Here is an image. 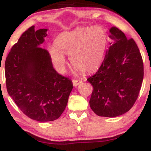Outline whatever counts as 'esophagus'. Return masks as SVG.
Instances as JSON below:
<instances>
[{
  "label": "esophagus",
  "mask_w": 151,
  "mask_h": 151,
  "mask_svg": "<svg viewBox=\"0 0 151 151\" xmlns=\"http://www.w3.org/2000/svg\"><path fill=\"white\" fill-rule=\"evenodd\" d=\"M72 82H73V85L76 86L79 85V84H81V83L82 82V80H81V79H74V80L72 81Z\"/></svg>",
  "instance_id": "1"
}]
</instances>
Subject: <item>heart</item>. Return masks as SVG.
Returning <instances> with one entry per match:
<instances>
[{
	"label": "heart",
	"instance_id": "b5f03b06",
	"mask_svg": "<svg viewBox=\"0 0 151 151\" xmlns=\"http://www.w3.org/2000/svg\"><path fill=\"white\" fill-rule=\"evenodd\" d=\"M108 42V35L101 26L79 27L60 34L55 45L48 47V51L60 72L65 70L66 55L70 56L71 64L76 69L83 73H91L103 62Z\"/></svg>",
	"mask_w": 151,
	"mask_h": 151
}]
</instances>
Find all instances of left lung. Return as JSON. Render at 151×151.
Segmentation results:
<instances>
[{
	"instance_id": "obj_1",
	"label": "left lung",
	"mask_w": 151,
	"mask_h": 151,
	"mask_svg": "<svg viewBox=\"0 0 151 151\" xmlns=\"http://www.w3.org/2000/svg\"><path fill=\"white\" fill-rule=\"evenodd\" d=\"M112 40L104 60L96 74L88 78L93 86L89 100L96 115L116 117L126 113L138 99L143 79V62L133 38L113 27Z\"/></svg>"
}]
</instances>
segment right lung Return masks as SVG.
<instances>
[{"instance_id": "add662e5", "label": "right lung", "mask_w": 151, "mask_h": 151, "mask_svg": "<svg viewBox=\"0 0 151 151\" xmlns=\"http://www.w3.org/2000/svg\"><path fill=\"white\" fill-rule=\"evenodd\" d=\"M47 30L29 27L12 47L5 63L8 94L25 115L42 122L62 115L73 88L68 77L53 68L47 50L40 47Z\"/></svg>"}]
</instances>
